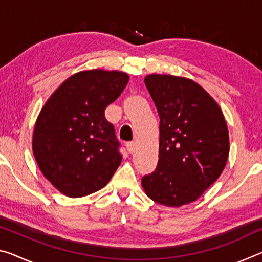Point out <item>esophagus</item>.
I'll return each mask as SVG.
<instances>
[{
  "instance_id": "obj_1",
  "label": "esophagus",
  "mask_w": 262,
  "mask_h": 262,
  "mask_svg": "<svg viewBox=\"0 0 262 262\" xmlns=\"http://www.w3.org/2000/svg\"><path fill=\"white\" fill-rule=\"evenodd\" d=\"M126 147H127L128 152L133 154V152L135 151V142H133V141H130V142H127V143H126Z\"/></svg>"
}]
</instances>
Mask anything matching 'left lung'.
Instances as JSON below:
<instances>
[{
  "instance_id": "8db88e82",
  "label": "left lung",
  "mask_w": 262,
  "mask_h": 262,
  "mask_svg": "<svg viewBox=\"0 0 262 262\" xmlns=\"http://www.w3.org/2000/svg\"><path fill=\"white\" fill-rule=\"evenodd\" d=\"M144 83L161 121L157 167L142 178V187L161 205H188L215 183L227 164L230 142L223 112L189 78L151 74Z\"/></svg>"
}]
</instances>
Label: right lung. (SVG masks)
I'll return each instance as SVG.
<instances>
[{
  "label": "right lung",
  "mask_w": 262,
  "mask_h": 262,
  "mask_svg": "<svg viewBox=\"0 0 262 262\" xmlns=\"http://www.w3.org/2000/svg\"><path fill=\"white\" fill-rule=\"evenodd\" d=\"M126 73L92 69L53 92L35 121L32 150L42 174L62 194L81 198L108 183L121 163L105 108L126 88Z\"/></svg>",
  "instance_id": "right-lung-1"
}]
</instances>
